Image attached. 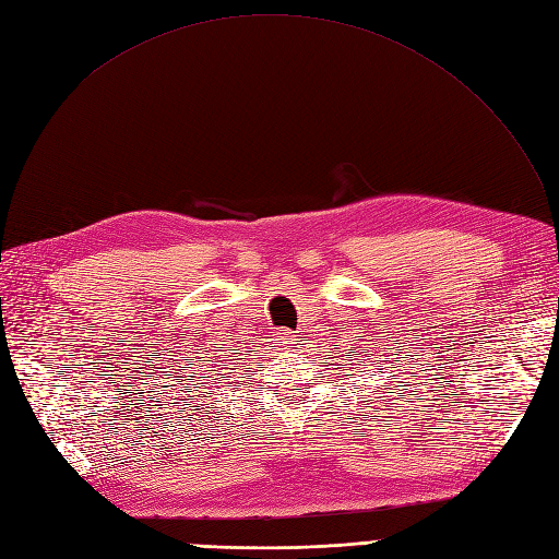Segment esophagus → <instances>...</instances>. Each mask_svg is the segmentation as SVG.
I'll use <instances>...</instances> for the list:
<instances>
[{
	"label": "esophagus",
	"mask_w": 559,
	"mask_h": 559,
	"mask_svg": "<svg viewBox=\"0 0 559 559\" xmlns=\"http://www.w3.org/2000/svg\"><path fill=\"white\" fill-rule=\"evenodd\" d=\"M290 341H296V338H294V332H290V330H280V332H277V343H280V345H290Z\"/></svg>",
	"instance_id": "obj_1"
}]
</instances>
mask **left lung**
Segmentation results:
<instances>
[{"label":"left lung","instance_id":"1","mask_svg":"<svg viewBox=\"0 0 559 559\" xmlns=\"http://www.w3.org/2000/svg\"><path fill=\"white\" fill-rule=\"evenodd\" d=\"M380 373H382V370H380Z\"/></svg>","mask_w":559,"mask_h":559}]
</instances>
